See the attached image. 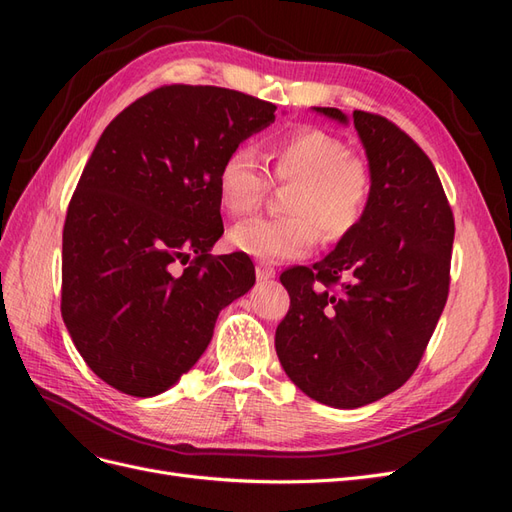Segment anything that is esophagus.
I'll use <instances>...</instances> for the list:
<instances>
[{
  "label": "esophagus",
  "instance_id": "34e87169",
  "mask_svg": "<svg viewBox=\"0 0 512 512\" xmlns=\"http://www.w3.org/2000/svg\"><path fill=\"white\" fill-rule=\"evenodd\" d=\"M256 277H258V282H269L275 277V269L269 267V265H258L256 267Z\"/></svg>",
  "mask_w": 512,
  "mask_h": 512
}]
</instances>
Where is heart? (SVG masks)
<instances>
[{
    "label": "heart",
    "instance_id": "obj_1",
    "mask_svg": "<svg viewBox=\"0 0 512 512\" xmlns=\"http://www.w3.org/2000/svg\"><path fill=\"white\" fill-rule=\"evenodd\" d=\"M273 175L294 183L286 211L290 218H256L237 224L230 243L262 262L303 258L314 250L320 228L327 241H339L359 226L371 198L367 166L350 158L337 136L318 128H297L273 141ZM267 173L250 147L232 149L220 166L218 196L222 207L241 218L262 203Z\"/></svg>",
    "mask_w": 512,
    "mask_h": 512
}]
</instances>
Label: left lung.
<instances>
[{"mask_svg": "<svg viewBox=\"0 0 512 512\" xmlns=\"http://www.w3.org/2000/svg\"><path fill=\"white\" fill-rule=\"evenodd\" d=\"M314 113L354 123L371 198L333 252L282 273L290 309L275 350L307 397L354 410L397 391L421 361L448 297L455 220L436 168L395 123L365 111ZM342 276L349 282L329 291Z\"/></svg>", "mask_w": 512, "mask_h": 512, "instance_id": "left-lung-1", "label": "left lung"}]
</instances>
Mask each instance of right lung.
<instances>
[{
  "label": "right lung",
  "mask_w": 512,
  "mask_h": 512,
  "mask_svg": "<svg viewBox=\"0 0 512 512\" xmlns=\"http://www.w3.org/2000/svg\"><path fill=\"white\" fill-rule=\"evenodd\" d=\"M275 111L241 91L168 85L102 132L66 215L61 316L113 389L156 397L175 386L207 350L222 309L254 286L250 256L209 254L224 235L218 173Z\"/></svg>",
  "instance_id": "1"
}]
</instances>
